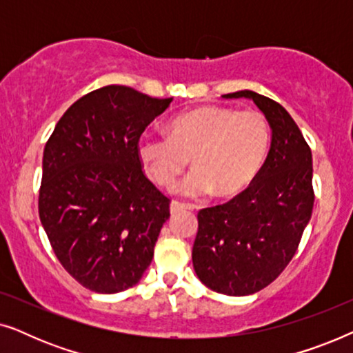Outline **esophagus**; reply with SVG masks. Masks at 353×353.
Wrapping results in <instances>:
<instances>
[{
  "instance_id": "34e87169",
  "label": "esophagus",
  "mask_w": 353,
  "mask_h": 353,
  "mask_svg": "<svg viewBox=\"0 0 353 353\" xmlns=\"http://www.w3.org/2000/svg\"><path fill=\"white\" fill-rule=\"evenodd\" d=\"M192 209V205L186 204V202H180V201H173L170 204V212L172 214H178V212L181 210H190Z\"/></svg>"
}]
</instances>
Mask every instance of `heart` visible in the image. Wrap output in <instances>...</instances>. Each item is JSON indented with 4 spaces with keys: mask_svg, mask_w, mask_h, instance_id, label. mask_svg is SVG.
Instances as JSON below:
<instances>
[{
    "mask_svg": "<svg viewBox=\"0 0 353 353\" xmlns=\"http://www.w3.org/2000/svg\"><path fill=\"white\" fill-rule=\"evenodd\" d=\"M270 146L267 119L257 110L228 105H201L178 114L167 125V137L144 134L138 156L159 186L170 190L188 167L194 168L181 181L188 196L215 190L228 197L245 190L262 168Z\"/></svg>",
    "mask_w": 353,
    "mask_h": 353,
    "instance_id": "b5f03b06",
    "label": "heart"
}]
</instances>
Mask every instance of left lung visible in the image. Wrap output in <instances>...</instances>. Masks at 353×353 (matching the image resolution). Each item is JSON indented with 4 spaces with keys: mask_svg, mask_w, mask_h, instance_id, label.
<instances>
[{
    "mask_svg": "<svg viewBox=\"0 0 353 353\" xmlns=\"http://www.w3.org/2000/svg\"><path fill=\"white\" fill-rule=\"evenodd\" d=\"M272 125L267 161L243 192L197 214L192 265L212 291L249 296L272 284L291 262L310 221L315 191L312 151L297 123L276 101L244 90Z\"/></svg>",
    "mask_w": 353,
    "mask_h": 353,
    "instance_id": "left-lung-1",
    "label": "left lung"
}]
</instances>
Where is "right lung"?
<instances>
[{"mask_svg": "<svg viewBox=\"0 0 353 353\" xmlns=\"http://www.w3.org/2000/svg\"><path fill=\"white\" fill-rule=\"evenodd\" d=\"M170 101L103 86L75 101L46 141L38 214L57 260L90 291L122 292L151 265L170 199L144 173L138 141Z\"/></svg>", "mask_w": 353, "mask_h": 353, "instance_id": "right-lung-1", "label": "right lung"}]
</instances>
